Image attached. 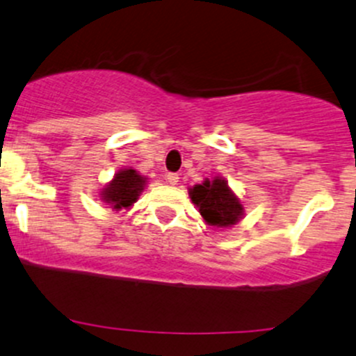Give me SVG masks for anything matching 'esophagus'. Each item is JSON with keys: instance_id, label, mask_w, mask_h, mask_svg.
Wrapping results in <instances>:
<instances>
[{"instance_id": "obj_1", "label": "esophagus", "mask_w": 356, "mask_h": 356, "mask_svg": "<svg viewBox=\"0 0 356 356\" xmlns=\"http://www.w3.org/2000/svg\"><path fill=\"white\" fill-rule=\"evenodd\" d=\"M165 179H167V182L170 186H175L179 182V175L177 174H167Z\"/></svg>"}]
</instances>
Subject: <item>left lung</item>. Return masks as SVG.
Returning a JSON list of instances; mask_svg holds the SVG:
<instances>
[{
  "mask_svg": "<svg viewBox=\"0 0 356 356\" xmlns=\"http://www.w3.org/2000/svg\"><path fill=\"white\" fill-rule=\"evenodd\" d=\"M189 196L208 225L227 228L237 225L244 218V207L241 204V200L220 175L191 188Z\"/></svg>",
  "mask_w": 356,
  "mask_h": 356,
  "instance_id": "obj_1",
  "label": "left lung"
}]
</instances>
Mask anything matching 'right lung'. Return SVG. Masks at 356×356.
Listing matches in <instances>:
<instances>
[{"instance_id":"1","label":"right lung","mask_w":356,"mask_h":356,"mask_svg":"<svg viewBox=\"0 0 356 356\" xmlns=\"http://www.w3.org/2000/svg\"><path fill=\"white\" fill-rule=\"evenodd\" d=\"M147 186V177L138 174L134 168H121L114 179L100 191V200L109 204L114 211L128 209L138 201Z\"/></svg>"}]
</instances>
